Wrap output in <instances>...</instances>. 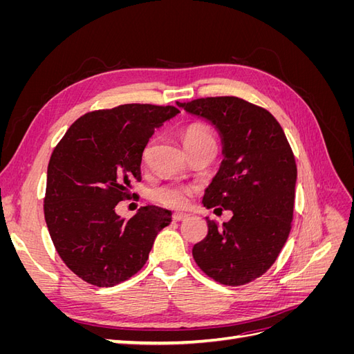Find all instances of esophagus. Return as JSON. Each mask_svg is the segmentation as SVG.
<instances>
[{
  "instance_id": "1",
  "label": "esophagus",
  "mask_w": 354,
  "mask_h": 354,
  "mask_svg": "<svg viewBox=\"0 0 354 354\" xmlns=\"http://www.w3.org/2000/svg\"><path fill=\"white\" fill-rule=\"evenodd\" d=\"M171 217H173V220H174V221H181V220L187 218V217H189V214H186V212H174L173 216H171Z\"/></svg>"
}]
</instances>
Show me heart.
I'll list each match as a JSON object with an SVG mask.
<instances>
[{
	"instance_id": "heart-1",
	"label": "heart",
	"mask_w": 354,
	"mask_h": 354,
	"mask_svg": "<svg viewBox=\"0 0 354 354\" xmlns=\"http://www.w3.org/2000/svg\"><path fill=\"white\" fill-rule=\"evenodd\" d=\"M181 140L186 147V151H192L201 146H214L216 147V137H214L211 128L202 122L189 124L183 131H181ZM147 151L143 152V158H146ZM196 194V187L185 183H162L151 190V199L159 205L168 208H185L190 198Z\"/></svg>"
}]
</instances>
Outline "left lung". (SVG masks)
Returning a JSON list of instances; mask_svg holds the SVG:
<instances>
[{"label": "left lung", "instance_id": "obj_1", "mask_svg": "<svg viewBox=\"0 0 354 354\" xmlns=\"http://www.w3.org/2000/svg\"><path fill=\"white\" fill-rule=\"evenodd\" d=\"M177 104L220 130L224 160L203 205L233 212L223 227L205 218L208 233L192 254L199 269L216 282L250 283L273 266L292 227L297 180L292 149L269 111L234 95Z\"/></svg>", "mask_w": 354, "mask_h": 354}]
</instances>
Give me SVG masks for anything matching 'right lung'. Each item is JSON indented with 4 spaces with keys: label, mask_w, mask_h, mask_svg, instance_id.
Instances as JSON below:
<instances>
[{
    "label": "right lung",
    "mask_w": 354,
    "mask_h": 354,
    "mask_svg": "<svg viewBox=\"0 0 354 354\" xmlns=\"http://www.w3.org/2000/svg\"><path fill=\"white\" fill-rule=\"evenodd\" d=\"M176 106L128 103L78 118L56 145L47 168L44 217L60 259L82 281L113 286L130 279L149 259L171 212L140 207L116 216L140 181L145 147ZM134 196V194H133Z\"/></svg>",
    "instance_id": "right-lung-1"
}]
</instances>
